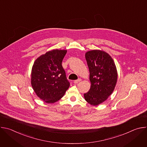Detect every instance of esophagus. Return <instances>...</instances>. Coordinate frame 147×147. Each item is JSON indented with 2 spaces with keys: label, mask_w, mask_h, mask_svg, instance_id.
<instances>
[{
  "label": "esophagus",
  "mask_w": 147,
  "mask_h": 147,
  "mask_svg": "<svg viewBox=\"0 0 147 147\" xmlns=\"http://www.w3.org/2000/svg\"><path fill=\"white\" fill-rule=\"evenodd\" d=\"M81 81V78H78V80H74V84H77V83H78V82H80V81Z\"/></svg>",
  "instance_id": "obj_1"
}]
</instances>
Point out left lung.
<instances>
[{"instance_id":"1","label":"left lung","mask_w":147,"mask_h":147,"mask_svg":"<svg viewBox=\"0 0 147 147\" xmlns=\"http://www.w3.org/2000/svg\"><path fill=\"white\" fill-rule=\"evenodd\" d=\"M91 83L88 92L84 94L86 100L98 105L113 92L117 78L115 62L111 56L102 51L93 50L86 53Z\"/></svg>"}]
</instances>
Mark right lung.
<instances>
[{
	"instance_id": "right-lung-1",
	"label": "right lung",
	"mask_w": 147,
	"mask_h": 147,
	"mask_svg": "<svg viewBox=\"0 0 147 147\" xmlns=\"http://www.w3.org/2000/svg\"><path fill=\"white\" fill-rule=\"evenodd\" d=\"M66 50H53L39 56L31 72V85L37 96L47 103H54L63 96L70 86L61 65Z\"/></svg>"
}]
</instances>
